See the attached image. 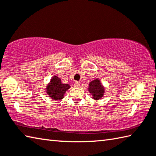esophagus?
<instances>
[{
    "label": "esophagus",
    "mask_w": 156,
    "mask_h": 156,
    "mask_svg": "<svg viewBox=\"0 0 156 156\" xmlns=\"http://www.w3.org/2000/svg\"><path fill=\"white\" fill-rule=\"evenodd\" d=\"M73 85H74L75 87H77L78 88V87H80V83H78V82H75L74 84H73Z\"/></svg>",
    "instance_id": "obj_1"
}]
</instances>
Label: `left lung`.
<instances>
[{
	"instance_id": "left-lung-1",
	"label": "left lung",
	"mask_w": 156,
	"mask_h": 156,
	"mask_svg": "<svg viewBox=\"0 0 156 156\" xmlns=\"http://www.w3.org/2000/svg\"><path fill=\"white\" fill-rule=\"evenodd\" d=\"M88 90L91 95L92 99L98 101L104 97L106 89L105 87L103 85L100 79L95 78L89 83Z\"/></svg>"
}]
</instances>
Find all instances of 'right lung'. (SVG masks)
Instances as JSON below:
<instances>
[{
    "label": "right lung",
    "instance_id": "1",
    "mask_svg": "<svg viewBox=\"0 0 156 156\" xmlns=\"http://www.w3.org/2000/svg\"><path fill=\"white\" fill-rule=\"evenodd\" d=\"M71 87L69 84H63L60 78L53 76L48 83L46 84V92L51 99L55 101L63 100L65 94Z\"/></svg>",
    "mask_w": 156,
    "mask_h": 156
}]
</instances>
